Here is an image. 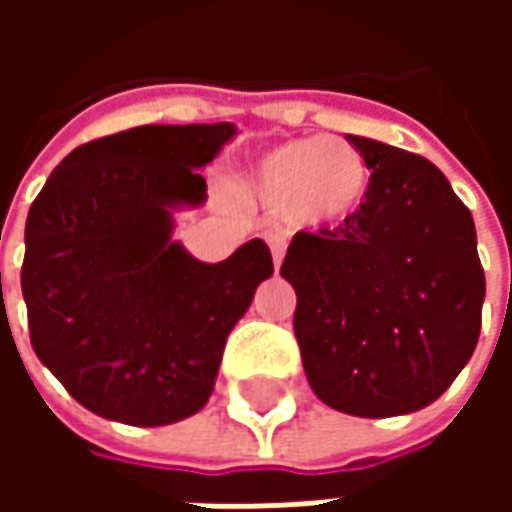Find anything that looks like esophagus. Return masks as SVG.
<instances>
[{"label": "esophagus", "instance_id": "esophagus-1", "mask_svg": "<svg viewBox=\"0 0 512 512\" xmlns=\"http://www.w3.org/2000/svg\"><path fill=\"white\" fill-rule=\"evenodd\" d=\"M268 246H271V255H274V268L279 271L282 257H285V241H282L279 235H268Z\"/></svg>", "mask_w": 512, "mask_h": 512}]
</instances>
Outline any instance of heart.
I'll return each instance as SVG.
<instances>
[{
  "label": "heart",
  "mask_w": 512,
  "mask_h": 512,
  "mask_svg": "<svg viewBox=\"0 0 512 512\" xmlns=\"http://www.w3.org/2000/svg\"><path fill=\"white\" fill-rule=\"evenodd\" d=\"M370 189L365 156L348 142L304 136L274 147L249 175V191L301 227H326L354 216Z\"/></svg>",
  "instance_id": "b5f03b06"
}]
</instances>
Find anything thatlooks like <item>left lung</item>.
Segmentation results:
<instances>
[{
	"mask_svg": "<svg viewBox=\"0 0 512 512\" xmlns=\"http://www.w3.org/2000/svg\"><path fill=\"white\" fill-rule=\"evenodd\" d=\"M370 189L337 227L296 233L279 274L312 392L354 417L430 406L472 359L485 274L469 208L428 158L365 136Z\"/></svg>",
	"mask_w": 512,
	"mask_h": 512,
	"instance_id": "obj_1",
	"label": "left lung"
}]
</instances>
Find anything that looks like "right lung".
I'll return each mask as SVG.
<instances>
[{
    "instance_id": "right-lung-1",
    "label": "right lung",
    "mask_w": 512,
    "mask_h": 512,
    "mask_svg": "<svg viewBox=\"0 0 512 512\" xmlns=\"http://www.w3.org/2000/svg\"><path fill=\"white\" fill-rule=\"evenodd\" d=\"M233 123L139 126L79 145L32 202L21 290L43 365L93 414L139 428L197 414L224 343L274 274L260 238L222 263L172 241Z\"/></svg>"
}]
</instances>
